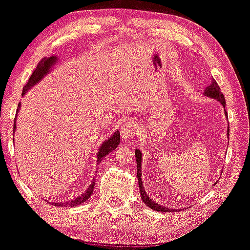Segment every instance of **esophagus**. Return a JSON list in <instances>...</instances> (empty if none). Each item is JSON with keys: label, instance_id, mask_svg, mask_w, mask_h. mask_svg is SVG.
Returning a JSON list of instances; mask_svg holds the SVG:
<instances>
[{"label": "esophagus", "instance_id": "obj_1", "mask_svg": "<svg viewBox=\"0 0 250 250\" xmlns=\"http://www.w3.org/2000/svg\"><path fill=\"white\" fill-rule=\"evenodd\" d=\"M135 134V125L133 122L131 121H126L121 126V131H120V135L124 140H129L133 137Z\"/></svg>", "mask_w": 250, "mask_h": 250}]
</instances>
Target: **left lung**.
<instances>
[{
  "mask_svg": "<svg viewBox=\"0 0 250 250\" xmlns=\"http://www.w3.org/2000/svg\"><path fill=\"white\" fill-rule=\"evenodd\" d=\"M204 96L207 97H210L212 99H216L217 102H220L222 104V106L224 107V111H225V116L228 118V112L225 110V98H224V95L222 94L221 89H220V86L217 85V83L215 82L214 79H212L211 81V84L207 86L206 89H204ZM228 135H229V126L228 128ZM135 160H137V167H138V181H139V188H140V194H141V199H142L143 202L146 204L148 208H151L152 210H155L158 212H177V211H180L179 210H175V208H167L165 207L161 206V204H158L157 202H154L151 198L147 196V193L145 192L144 190V186L142 183V178H141V172H142V153L139 148L135 149ZM183 210V208H181Z\"/></svg>",
  "mask_w": 250,
  "mask_h": 250,
  "instance_id": "1",
  "label": "left lung"
}]
</instances>
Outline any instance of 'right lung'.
I'll use <instances>...</instances> for the list:
<instances>
[{
    "instance_id": "obj_1",
    "label": "right lung",
    "mask_w": 250,
    "mask_h": 250,
    "mask_svg": "<svg viewBox=\"0 0 250 250\" xmlns=\"http://www.w3.org/2000/svg\"><path fill=\"white\" fill-rule=\"evenodd\" d=\"M59 60L57 56H51L49 58H43L42 61H40L37 67H36V70L33 72V74L30 75V78L27 82V84L22 87V93L21 95L24 96V95L28 92V90L35 86L36 84H38L40 81H42L44 76L47 74L50 73V71H51L52 66L56 64L57 61ZM21 108V103L18 104V107H17V111H16V117H17V112L20 110ZM15 132L16 131V118L14 119V130H13ZM120 143V133L119 131H115V133H113L109 139H107L106 141H104L102 146L99 147L98 152H97V164H99L103 161V158L105 157L106 155H108L110 152H112L113 149H115L118 145ZM95 180L96 178H93V181L90 183L89 187L87 188V190L82 194L81 197L74 199V200H71V201H64V202H51L52 206H57V207H75V206H79V204L85 202L86 200H88L89 197L93 194L94 191V186H95Z\"/></svg>"
}]
</instances>
